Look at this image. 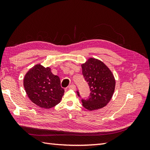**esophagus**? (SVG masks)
I'll use <instances>...</instances> for the list:
<instances>
[{"mask_svg": "<svg viewBox=\"0 0 150 150\" xmlns=\"http://www.w3.org/2000/svg\"><path fill=\"white\" fill-rule=\"evenodd\" d=\"M68 88H69V89H71V90H75V89H76V86H75L74 84H71V85L69 86Z\"/></svg>", "mask_w": 150, "mask_h": 150, "instance_id": "esophagus-1", "label": "esophagus"}]
</instances>
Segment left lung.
<instances>
[{"instance_id":"left-lung-1","label":"left lung","mask_w":150,"mask_h":150,"mask_svg":"<svg viewBox=\"0 0 150 150\" xmlns=\"http://www.w3.org/2000/svg\"><path fill=\"white\" fill-rule=\"evenodd\" d=\"M82 75L90 88V98L82 99V105L88 110L103 108L109 103L115 88V79L109 68L101 60L89 58L81 64ZM79 95V92H77Z\"/></svg>"}]
</instances>
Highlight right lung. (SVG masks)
Instances as JSON below:
<instances>
[{
  "label": "right lung",
  "mask_w": 150,
  "mask_h": 150,
  "mask_svg": "<svg viewBox=\"0 0 150 150\" xmlns=\"http://www.w3.org/2000/svg\"><path fill=\"white\" fill-rule=\"evenodd\" d=\"M24 87L28 97L37 106L50 109L62 99L64 90L59 77L53 75L50 67L35 65L25 75Z\"/></svg>",
  "instance_id": "right-lung-1"
}]
</instances>
